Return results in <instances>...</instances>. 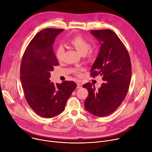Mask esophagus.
<instances>
[{
	"label": "esophagus",
	"mask_w": 152,
	"mask_h": 152,
	"mask_svg": "<svg viewBox=\"0 0 152 152\" xmlns=\"http://www.w3.org/2000/svg\"><path fill=\"white\" fill-rule=\"evenodd\" d=\"M82 87V84L79 82H77V88H80Z\"/></svg>",
	"instance_id": "esophagus-1"
}]
</instances>
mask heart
<instances>
[{
  "instance_id": "obj_1",
  "label": "heart",
  "mask_w": 152,
  "mask_h": 152,
  "mask_svg": "<svg viewBox=\"0 0 152 152\" xmlns=\"http://www.w3.org/2000/svg\"><path fill=\"white\" fill-rule=\"evenodd\" d=\"M68 43L83 56L87 55L88 58H91L93 56V51L90 50L91 48L90 43L82 36L79 34L75 35L68 40ZM64 52L65 50L64 46L59 45L56 48L55 51V55L58 61H60L62 59ZM82 70H84V68H79L75 69L73 72L76 75L80 76V72Z\"/></svg>"
}]
</instances>
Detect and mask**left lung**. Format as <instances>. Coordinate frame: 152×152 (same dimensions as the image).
I'll return each mask as SVG.
<instances>
[{
  "mask_svg": "<svg viewBox=\"0 0 152 152\" xmlns=\"http://www.w3.org/2000/svg\"><path fill=\"white\" fill-rule=\"evenodd\" d=\"M91 33L101 44L91 76L101 75L105 82L98 90L90 82L82 86L88 92L84 104L89 113L104 117L113 113L125 99L130 84L132 65L127 48L115 32L107 29Z\"/></svg>",
  "mask_w": 152,
  "mask_h": 152,
  "instance_id": "left-lung-1",
  "label": "left lung"
}]
</instances>
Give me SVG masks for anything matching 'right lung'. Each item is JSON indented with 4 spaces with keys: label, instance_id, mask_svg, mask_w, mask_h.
Instances as JSON below:
<instances>
[{
    "label": "right lung",
    "instance_id": "right-lung-1",
    "mask_svg": "<svg viewBox=\"0 0 152 152\" xmlns=\"http://www.w3.org/2000/svg\"><path fill=\"white\" fill-rule=\"evenodd\" d=\"M63 29L46 28L39 31L27 46L22 57L20 79L26 100L41 117L50 118L64 112L66 101L77 85L64 81L50 82V71L59 65L53 45Z\"/></svg>",
    "mask_w": 152,
    "mask_h": 152
}]
</instances>
